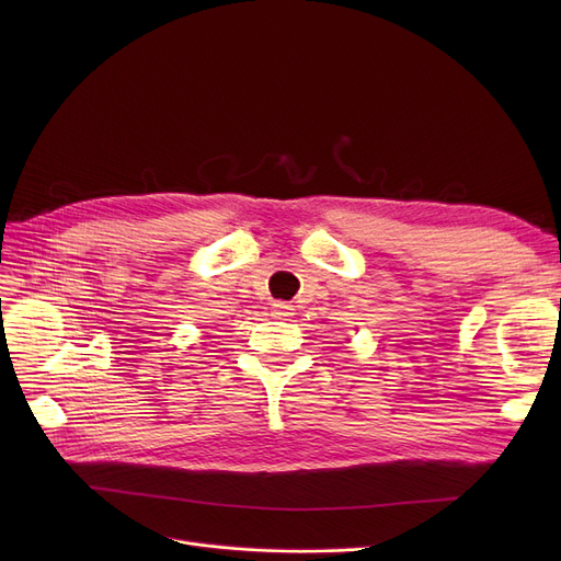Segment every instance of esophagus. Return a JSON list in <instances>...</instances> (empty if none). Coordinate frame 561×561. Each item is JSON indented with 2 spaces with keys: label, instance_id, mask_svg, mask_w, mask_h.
Wrapping results in <instances>:
<instances>
[{
  "label": "esophagus",
  "instance_id": "obj_1",
  "mask_svg": "<svg viewBox=\"0 0 561 561\" xmlns=\"http://www.w3.org/2000/svg\"><path fill=\"white\" fill-rule=\"evenodd\" d=\"M273 316L275 318H288V316H293V307L286 305V302H275L273 305Z\"/></svg>",
  "mask_w": 561,
  "mask_h": 561
}]
</instances>
